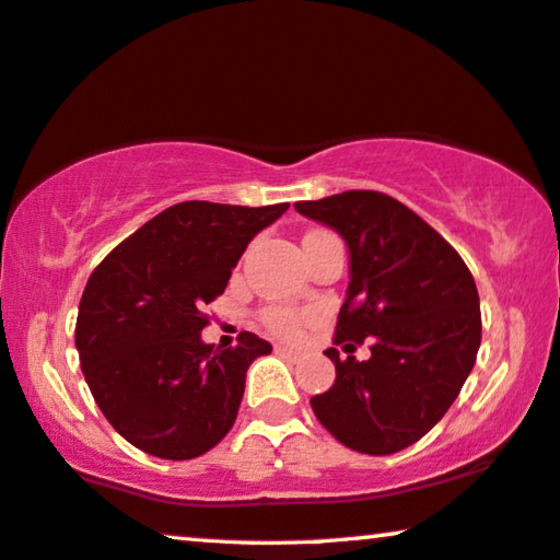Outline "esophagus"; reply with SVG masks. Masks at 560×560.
Wrapping results in <instances>:
<instances>
[{
	"mask_svg": "<svg viewBox=\"0 0 560 560\" xmlns=\"http://www.w3.org/2000/svg\"><path fill=\"white\" fill-rule=\"evenodd\" d=\"M278 353L285 355L290 361H298L300 355H303V351H298V348H290V346H278Z\"/></svg>",
	"mask_w": 560,
	"mask_h": 560,
	"instance_id": "obj_1",
	"label": "esophagus"
}]
</instances>
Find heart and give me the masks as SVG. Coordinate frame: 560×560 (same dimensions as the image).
<instances>
[{
	"mask_svg": "<svg viewBox=\"0 0 560 560\" xmlns=\"http://www.w3.org/2000/svg\"><path fill=\"white\" fill-rule=\"evenodd\" d=\"M303 311H298V307H290V305H270L262 311V323L267 328L272 330V334H280V336H293L295 330L300 328V323H303Z\"/></svg>",
	"mask_w": 560,
	"mask_h": 560,
	"instance_id": "1",
	"label": "heart"
}]
</instances>
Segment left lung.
<instances>
[{"instance_id":"1","label":"left lung","mask_w":560,"mask_h":560,"mask_svg":"<svg viewBox=\"0 0 560 560\" xmlns=\"http://www.w3.org/2000/svg\"><path fill=\"white\" fill-rule=\"evenodd\" d=\"M295 209L334 226L351 253L334 343H371L369 361L328 348L336 384L311 407L348 450L394 455L447 415L475 366L482 336L475 278L440 232L388 194L353 189Z\"/></svg>"}]
</instances>
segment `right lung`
I'll return each mask as SVG.
<instances>
[{"mask_svg": "<svg viewBox=\"0 0 560 560\" xmlns=\"http://www.w3.org/2000/svg\"><path fill=\"white\" fill-rule=\"evenodd\" d=\"M288 207L182 201L88 278L75 323L80 366L105 419L145 455L194 459L232 429L249 363L272 346L247 330L237 346L205 343V307L224 293L249 240Z\"/></svg>", "mask_w": 560, "mask_h": 560, "instance_id": "1", "label": "right lung"}]
</instances>
